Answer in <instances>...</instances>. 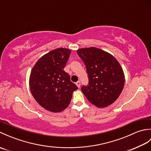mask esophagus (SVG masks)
<instances>
[{"instance_id": "obj_1", "label": "esophagus", "mask_w": 151, "mask_h": 151, "mask_svg": "<svg viewBox=\"0 0 151 151\" xmlns=\"http://www.w3.org/2000/svg\"><path fill=\"white\" fill-rule=\"evenodd\" d=\"M76 85L78 86V88H80V87H81V82H80V81L76 82Z\"/></svg>"}]
</instances>
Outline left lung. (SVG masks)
I'll return each instance as SVG.
<instances>
[{
    "mask_svg": "<svg viewBox=\"0 0 151 151\" xmlns=\"http://www.w3.org/2000/svg\"><path fill=\"white\" fill-rule=\"evenodd\" d=\"M76 52L88 73V85L81 88L86 97L98 108L114 103L124 85V75L118 61L110 53L96 47L79 49Z\"/></svg>",
    "mask_w": 151,
    "mask_h": 151,
    "instance_id": "obj_1",
    "label": "left lung"
}]
</instances>
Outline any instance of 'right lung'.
Instances as JSON below:
<instances>
[{"label":"right lung","mask_w":151,"mask_h":151,"mask_svg":"<svg viewBox=\"0 0 151 151\" xmlns=\"http://www.w3.org/2000/svg\"><path fill=\"white\" fill-rule=\"evenodd\" d=\"M70 50L58 48L37 60L31 70L29 86L32 95L45 110L60 112L67 108L73 91L78 89L63 70Z\"/></svg>","instance_id":"1"}]
</instances>
